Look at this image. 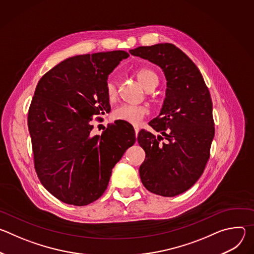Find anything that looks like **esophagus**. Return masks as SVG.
Segmentation results:
<instances>
[{"instance_id":"obj_1","label":"esophagus","mask_w":254,"mask_h":254,"mask_svg":"<svg viewBox=\"0 0 254 254\" xmlns=\"http://www.w3.org/2000/svg\"><path fill=\"white\" fill-rule=\"evenodd\" d=\"M134 131H135V135H137V133H138V131H139L138 127H134Z\"/></svg>"}]
</instances>
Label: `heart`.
<instances>
[{
    "label": "heart",
    "instance_id": "obj_1",
    "mask_svg": "<svg viewBox=\"0 0 254 254\" xmlns=\"http://www.w3.org/2000/svg\"><path fill=\"white\" fill-rule=\"evenodd\" d=\"M136 78L140 84L147 90L152 86L158 84L159 77L155 72L148 68H141L136 72ZM106 94L110 99L115 98L117 95V85L113 77L106 81ZM148 110L144 106L132 104H121L113 113V119L116 121H123L134 126L140 124L142 119L148 115Z\"/></svg>",
    "mask_w": 254,
    "mask_h": 254
}]
</instances>
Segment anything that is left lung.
Returning a JSON list of instances; mask_svg holds the SVG:
<instances>
[{
  "mask_svg": "<svg viewBox=\"0 0 254 254\" xmlns=\"http://www.w3.org/2000/svg\"><path fill=\"white\" fill-rule=\"evenodd\" d=\"M129 52L161 67L167 80L161 112L150 122L162 135L144 129L137 135L146 152L139 177L150 192L174 197L197 182L209 160L215 133L210 92L198 67L175 45L140 46Z\"/></svg>",
  "mask_w": 254,
  "mask_h": 254,
  "instance_id": "left-lung-1",
  "label": "left lung"
}]
</instances>
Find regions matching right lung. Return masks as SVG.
Wrapping results in <instances>:
<instances>
[{"instance_id":"right-lung-1","label":"right lung","mask_w":254,"mask_h":254,"mask_svg":"<svg viewBox=\"0 0 254 254\" xmlns=\"http://www.w3.org/2000/svg\"><path fill=\"white\" fill-rule=\"evenodd\" d=\"M128 56L117 50L69 57L36 86L28 113L35 170L44 188L66 204L85 206L101 197L113 168L135 141L126 122L91 134L92 119L111 112L107 77Z\"/></svg>"}]
</instances>
